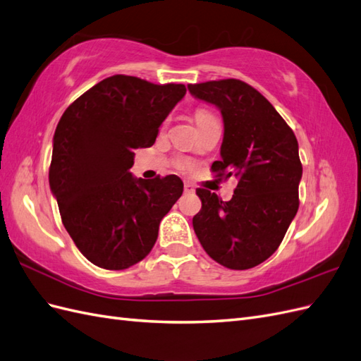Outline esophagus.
Masks as SVG:
<instances>
[{
    "label": "esophagus",
    "instance_id": "34e87169",
    "mask_svg": "<svg viewBox=\"0 0 361 361\" xmlns=\"http://www.w3.org/2000/svg\"><path fill=\"white\" fill-rule=\"evenodd\" d=\"M184 192H186V193H193L195 188L192 186L190 183H184Z\"/></svg>",
    "mask_w": 361,
    "mask_h": 361
}]
</instances>
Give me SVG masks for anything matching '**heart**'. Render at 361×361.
<instances>
[{
    "label": "heart",
    "mask_w": 361,
    "mask_h": 361,
    "mask_svg": "<svg viewBox=\"0 0 361 361\" xmlns=\"http://www.w3.org/2000/svg\"><path fill=\"white\" fill-rule=\"evenodd\" d=\"M212 116H213L212 113L209 110H205V109H198L197 111H195V119H197V123L204 121V119H209Z\"/></svg>",
    "instance_id": "heart-1"
}]
</instances>
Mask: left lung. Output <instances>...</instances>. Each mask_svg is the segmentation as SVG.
<instances>
[{
	"label": "left lung",
	"mask_w": 361,
	"mask_h": 361,
	"mask_svg": "<svg viewBox=\"0 0 361 361\" xmlns=\"http://www.w3.org/2000/svg\"><path fill=\"white\" fill-rule=\"evenodd\" d=\"M188 89L222 113V159L212 171L238 178L230 201L197 189L202 207L193 216L195 234L214 262L251 269L276 251L300 207L298 140L271 102L245 81H205Z\"/></svg>",
	"instance_id": "left-lung-1"
}]
</instances>
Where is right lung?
Segmentation results:
<instances>
[{
    "label": "right lung",
    "mask_w": 361,
    "mask_h": 361,
    "mask_svg": "<svg viewBox=\"0 0 361 361\" xmlns=\"http://www.w3.org/2000/svg\"><path fill=\"white\" fill-rule=\"evenodd\" d=\"M186 95L184 85L113 75L77 98L54 133L49 188L66 231L89 262L122 271L145 259L183 193L177 175L135 178V149L151 147Z\"/></svg>",
    "instance_id": "add662e5"
}]
</instances>
